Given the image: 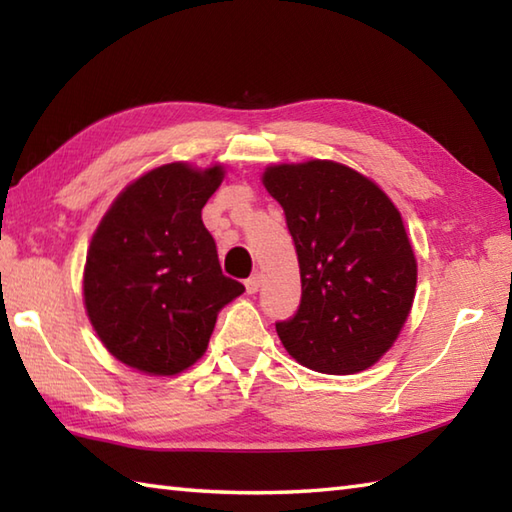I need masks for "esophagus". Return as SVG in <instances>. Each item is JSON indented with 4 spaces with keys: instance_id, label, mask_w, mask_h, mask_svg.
I'll use <instances>...</instances> for the list:
<instances>
[{
    "instance_id": "obj_1",
    "label": "esophagus",
    "mask_w": 512,
    "mask_h": 512,
    "mask_svg": "<svg viewBox=\"0 0 512 512\" xmlns=\"http://www.w3.org/2000/svg\"><path fill=\"white\" fill-rule=\"evenodd\" d=\"M259 288H262V275L257 273V275L246 279V292H248V295H255Z\"/></svg>"
}]
</instances>
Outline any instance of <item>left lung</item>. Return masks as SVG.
I'll use <instances>...</instances> for the list:
<instances>
[{
  "instance_id": "1",
  "label": "left lung",
  "mask_w": 512,
  "mask_h": 512,
  "mask_svg": "<svg viewBox=\"0 0 512 512\" xmlns=\"http://www.w3.org/2000/svg\"><path fill=\"white\" fill-rule=\"evenodd\" d=\"M262 182L295 239L301 303L277 334L321 374H356L383 356L416 297L418 266L400 211L376 182L334 160L266 167Z\"/></svg>"
}]
</instances>
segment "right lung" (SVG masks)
I'll list each match as a JSON object with an SVG mask.
<instances>
[{"label": "right lung", "mask_w": 512, "mask_h": 512, "mask_svg": "<svg viewBox=\"0 0 512 512\" xmlns=\"http://www.w3.org/2000/svg\"><path fill=\"white\" fill-rule=\"evenodd\" d=\"M224 167L169 162L118 193L96 226L83 270L92 328L118 361L151 376L191 367L217 312L244 292L222 275L215 239L202 224Z\"/></svg>", "instance_id": "1"}]
</instances>
